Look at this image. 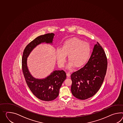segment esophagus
Here are the masks:
<instances>
[{
	"instance_id": "1",
	"label": "esophagus",
	"mask_w": 123,
	"mask_h": 123,
	"mask_svg": "<svg viewBox=\"0 0 123 123\" xmlns=\"http://www.w3.org/2000/svg\"><path fill=\"white\" fill-rule=\"evenodd\" d=\"M70 75H71V74L69 73H67V77H69L70 76Z\"/></svg>"
}]
</instances>
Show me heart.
I'll return each mask as SVG.
<instances>
[{"mask_svg": "<svg viewBox=\"0 0 123 123\" xmlns=\"http://www.w3.org/2000/svg\"><path fill=\"white\" fill-rule=\"evenodd\" d=\"M91 48L87 42H83L77 38H72L66 40L62 46L61 49L56 51L57 63L61 68L63 67L66 61V56L68 55L69 62L68 67L74 66L81 67L89 57Z\"/></svg>", "mask_w": 123, "mask_h": 123, "instance_id": "heart-1", "label": "heart"}]
</instances>
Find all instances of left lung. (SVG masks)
Wrapping results in <instances>:
<instances>
[{
    "mask_svg": "<svg viewBox=\"0 0 123 123\" xmlns=\"http://www.w3.org/2000/svg\"><path fill=\"white\" fill-rule=\"evenodd\" d=\"M107 65L105 51L97 42L87 63L71 75L72 95L82 100L95 95L104 80Z\"/></svg>",
    "mask_w": 123,
    "mask_h": 123,
    "instance_id": "left-lung-1",
    "label": "left lung"
}]
</instances>
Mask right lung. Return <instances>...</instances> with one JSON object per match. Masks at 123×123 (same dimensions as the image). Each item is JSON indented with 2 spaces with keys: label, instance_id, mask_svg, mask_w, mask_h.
Segmentation results:
<instances>
[{
  "label": "right lung",
  "instance_id": "obj_1",
  "mask_svg": "<svg viewBox=\"0 0 123 123\" xmlns=\"http://www.w3.org/2000/svg\"><path fill=\"white\" fill-rule=\"evenodd\" d=\"M54 36V33H51L37 37L27 45L22 57V70L28 87L37 98L45 101L53 100L59 96L60 87L66 79V73L63 70H56L45 79L35 78L28 69L27 58L37 45L42 43H52Z\"/></svg>",
  "mask_w": 123,
  "mask_h": 123
}]
</instances>
